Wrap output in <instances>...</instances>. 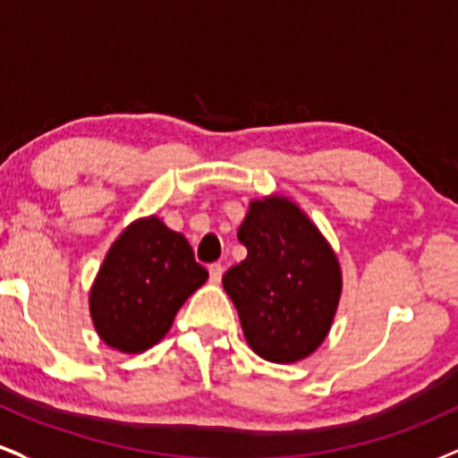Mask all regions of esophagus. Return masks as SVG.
Returning a JSON list of instances; mask_svg holds the SVG:
<instances>
[{
    "mask_svg": "<svg viewBox=\"0 0 458 458\" xmlns=\"http://www.w3.org/2000/svg\"><path fill=\"white\" fill-rule=\"evenodd\" d=\"M208 273H211V282L219 284V280H222L224 276V265L222 262H213V265L208 267Z\"/></svg>",
    "mask_w": 458,
    "mask_h": 458,
    "instance_id": "1",
    "label": "esophagus"
}]
</instances>
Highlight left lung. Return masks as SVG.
Returning a JSON list of instances; mask_svg holds the SVG:
<instances>
[{
    "mask_svg": "<svg viewBox=\"0 0 458 458\" xmlns=\"http://www.w3.org/2000/svg\"><path fill=\"white\" fill-rule=\"evenodd\" d=\"M236 236L247 259L230 267L222 284L247 344L277 364L303 360L323 343L338 308V259L286 198L251 202Z\"/></svg>",
    "mask_w": 458,
    "mask_h": 458,
    "instance_id": "1",
    "label": "left lung"
}]
</instances>
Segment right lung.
Masks as SVG:
<instances>
[{"instance_id":"add662e5","label":"right lung","mask_w":458,"mask_h":458,"mask_svg":"<svg viewBox=\"0 0 458 458\" xmlns=\"http://www.w3.org/2000/svg\"><path fill=\"white\" fill-rule=\"evenodd\" d=\"M207 277L185 236L157 217L133 222L107 251L92 286L94 327L123 353L150 349Z\"/></svg>"}]
</instances>
